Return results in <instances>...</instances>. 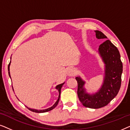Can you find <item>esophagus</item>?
<instances>
[{"label":"esophagus","mask_w":130,"mask_h":130,"mask_svg":"<svg viewBox=\"0 0 130 130\" xmlns=\"http://www.w3.org/2000/svg\"><path fill=\"white\" fill-rule=\"evenodd\" d=\"M67 74L69 76H73L75 74V70L73 68H70L67 70Z\"/></svg>","instance_id":"34e87169"}]
</instances>
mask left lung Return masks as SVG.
<instances>
[{
  "label": "left lung",
  "instance_id": "obj_1",
  "mask_svg": "<svg viewBox=\"0 0 130 130\" xmlns=\"http://www.w3.org/2000/svg\"><path fill=\"white\" fill-rule=\"evenodd\" d=\"M98 39L107 38L101 31H95ZM99 53L105 64L104 83L97 93L89 95L83 88L85 82L76 77L77 95L80 102L86 108L98 109L107 105L118 94L121 85L122 63L118 50L109 40L99 45Z\"/></svg>",
  "mask_w": 130,
  "mask_h": 130
}]
</instances>
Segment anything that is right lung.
Masks as SVG:
<instances>
[{"mask_svg":"<svg viewBox=\"0 0 130 130\" xmlns=\"http://www.w3.org/2000/svg\"><path fill=\"white\" fill-rule=\"evenodd\" d=\"M10 63H9V65H8V71H9L8 73H9V76L10 77V72H9V66H10ZM64 83H62V84L58 85H57V86H56V89L58 90V92H59V96H58V99H57V101H56V102L55 103L54 105H53V106H51V108H48V109H44V110H37V109H31V108H28L27 107L28 109H29L30 111L34 112H37V113H43V112H46L50 111H51V110H52V109H54V108H56V106L57 105V104H58V101H59L60 97V93H61V87L63 86V85H64ZM12 89H13V88H12Z\"/></svg>","mask_w":130,"mask_h":130,"instance_id":"right-lung-1","label":"right lung"}]
</instances>
